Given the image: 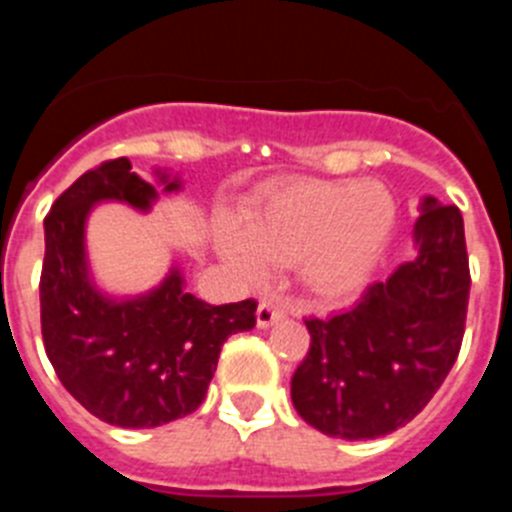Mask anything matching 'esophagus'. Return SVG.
Wrapping results in <instances>:
<instances>
[{"instance_id":"34e87169","label":"esophagus","mask_w":512,"mask_h":512,"mask_svg":"<svg viewBox=\"0 0 512 512\" xmlns=\"http://www.w3.org/2000/svg\"><path fill=\"white\" fill-rule=\"evenodd\" d=\"M279 318H284V310L277 302L264 300L259 305V310H256V323H259V328H269V325L277 323Z\"/></svg>"}]
</instances>
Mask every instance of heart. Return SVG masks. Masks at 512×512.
<instances>
[{
    "instance_id": "heart-1",
    "label": "heart",
    "mask_w": 512,
    "mask_h": 512,
    "mask_svg": "<svg viewBox=\"0 0 512 512\" xmlns=\"http://www.w3.org/2000/svg\"><path fill=\"white\" fill-rule=\"evenodd\" d=\"M395 223V200L377 182L284 179L253 194L241 223L217 228V248L243 277L297 264L312 295L343 300L369 279Z\"/></svg>"
}]
</instances>
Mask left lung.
Instances as JSON below:
<instances>
[{
  "instance_id": "8db88e82",
  "label": "left lung",
  "mask_w": 512,
  "mask_h": 512,
  "mask_svg": "<svg viewBox=\"0 0 512 512\" xmlns=\"http://www.w3.org/2000/svg\"><path fill=\"white\" fill-rule=\"evenodd\" d=\"M418 259L366 287L351 310L305 320L310 351L292 377L305 423L346 441L397 431L431 402L459 356L469 256L459 207L425 197Z\"/></svg>"
}]
</instances>
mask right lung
I'll return each mask as SVG.
<instances>
[{
	"label": "right lung",
	"instance_id": "right-lung-1",
	"mask_svg": "<svg viewBox=\"0 0 512 512\" xmlns=\"http://www.w3.org/2000/svg\"><path fill=\"white\" fill-rule=\"evenodd\" d=\"M164 192L179 182L158 174ZM117 200L148 210L153 184L112 158L81 174L45 215L40 330L45 354L74 400L120 428H156L194 413L228 336L256 325V300L207 305L171 271L135 300L104 297L89 279L84 225L92 205Z\"/></svg>",
	"mask_w": 512,
	"mask_h": 512
}]
</instances>
